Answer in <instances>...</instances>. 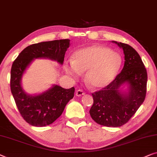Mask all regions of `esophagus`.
Instances as JSON below:
<instances>
[{
	"label": "esophagus",
	"mask_w": 157,
	"mask_h": 157,
	"mask_svg": "<svg viewBox=\"0 0 157 157\" xmlns=\"http://www.w3.org/2000/svg\"><path fill=\"white\" fill-rule=\"evenodd\" d=\"M84 94H85V93H84V91H83L82 90H77L76 91V95L78 97L82 96Z\"/></svg>",
	"instance_id": "34e87169"
}]
</instances>
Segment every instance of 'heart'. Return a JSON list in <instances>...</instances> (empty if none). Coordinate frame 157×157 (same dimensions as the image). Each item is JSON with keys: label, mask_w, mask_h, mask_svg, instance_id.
I'll use <instances>...</instances> for the list:
<instances>
[{"label": "heart", "mask_w": 157, "mask_h": 157, "mask_svg": "<svg viewBox=\"0 0 157 157\" xmlns=\"http://www.w3.org/2000/svg\"><path fill=\"white\" fill-rule=\"evenodd\" d=\"M122 56L108 47L99 45L84 47L74 54L72 60L65 61L63 68L75 78L86 72V81L92 88L100 89L114 80L121 68Z\"/></svg>", "instance_id": "b5f03b06"}]
</instances>
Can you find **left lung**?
I'll return each instance as SVG.
<instances>
[{
  "label": "left lung",
  "mask_w": 157,
  "mask_h": 157,
  "mask_svg": "<svg viewBox=\"0 0 157 157\" xmlns=\"http://www.w3.org/2000/svg\"><path fill=\"white\" fill-rule=\"evenodd\" d=\"M113 42L123 50V69L108 86L92 94L94 104L89 113L98 124L117 128L127 123L144 102L147 73L135 49L124 43ZM124 85L128 87L126 91L121 88Z\"/></svg>",
  "instance_id": "1"
}]
</instances>
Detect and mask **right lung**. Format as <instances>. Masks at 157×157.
<instances>
[{
  "label": "right lung",
  "mask_w": 157,
  "mask_h": 157,
  "mask_svg": "<svg viewBox=\"0 0 157 157\" xmlns=\"http://www.w3.org/2000/svg\"><path fill=\"white\" fill-rule=\"evenodd\" d=\"M68 39L40 42L27 47L13 63L10 71V89L18 110L23 119L35 127L49 125L62 114L65 106L73 98L75 88L65 89L53 85L37 95L28 94L21 81L27 68L35 59H49L63 64L64 55L69 47Z\"/></svg>",
  "instance_id": "obj_1"
}]
</instances>
